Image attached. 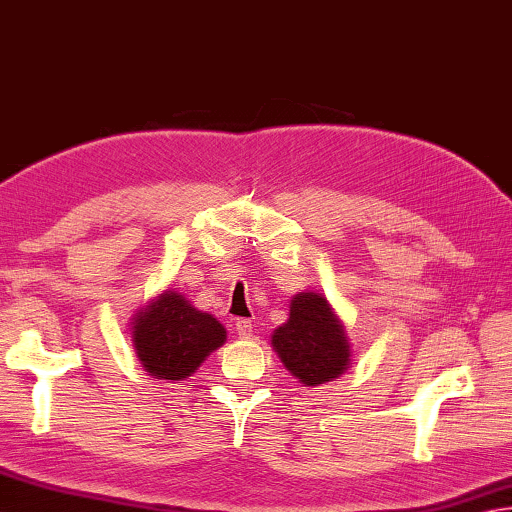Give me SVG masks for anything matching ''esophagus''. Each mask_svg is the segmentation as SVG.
Instances as JSON below:
<instances>
[{
    "label": "esophagus",
    "instance_id": "1",
    "mask_svg": "<svg viewBox=\"0 0 512 512\" xmlns=\"http://www.w3.org/2000/svg\"><path fill=\"white\" fill-rule=\"evenodd\" d=\"M236 333H238V336H241V338H249V336H252V320H247V318H238L236 320Z\"/></svg>",
    "mask_w": 512,
    "mask_h": 512
}]
</instances>
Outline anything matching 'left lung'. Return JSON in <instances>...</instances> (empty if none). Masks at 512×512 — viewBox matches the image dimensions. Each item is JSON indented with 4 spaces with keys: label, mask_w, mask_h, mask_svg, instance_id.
Returning <instances> with one entry per match:
<instances>
[{
    "label": "left lung",
    "mask_w": 512,
    "mask_h": 512,
    "mask_svg": "<svg viewBox=\"0 0 512 512\" xmlns=\"http://www.w3.org/2000/svg\"><path fill=\"white\" fill-rule=\"evenodd\" d=\"M271 347L285 369L305 387L340 378L351 364V342L331 302L316 291H298L289 318L271 333Z\"/></svg>",
    "instance_id": "obj_1"
}]
</instances>
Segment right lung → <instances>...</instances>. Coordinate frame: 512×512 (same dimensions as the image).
Masks as SVG:
<instances>
[{
	"label": "right lung",
	"instance_id": "add662e5",
	"mask_svg": "<svg viewBox=\"0 0 512 512\" xmlns=\"http://www.w3.org/2000/svg\"><path fill=\"white\" fill-rule=\"evenodd\" d=\"M130 340L143 371L156 380L179 382L223 347L227 331L179 291L165 289L130 318Z\"/></svg>",
	"mask_w": 512,
	"mask_h": 512
}]
</instances>
